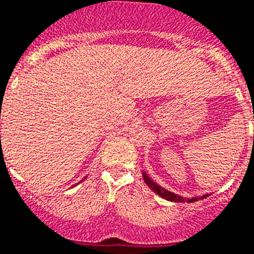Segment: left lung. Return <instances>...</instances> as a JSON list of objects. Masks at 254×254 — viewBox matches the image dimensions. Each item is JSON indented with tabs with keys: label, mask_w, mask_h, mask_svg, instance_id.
<instances>
[{
	"label": "left lung",
	"mask_w": 254,
	"mask_h": 254,
	"mask_svg": "<svg viewBox=\"0 0 254 254\" xmlns=\"http://www.w3.org/2000/svg\"><path fill=\"white\" fill-rule=\"evenodd\" d=\"M143 181L147 183V186L152 190L153 192L157 193L159 196H161L163 199L169 200V201H177V203H193V201L205 199L206 196H209L208 193H206V195L199 196V197H191V199H187V197H183V196L177 195V193H174V192H170V191H168V190H165V189H163L161 186H159V185H157L156 182H153V181L151 180L150 177L147 176L144 172H143Z\"/></svg>",
	"instance_id": "8db88e82"
}]
</instances>
